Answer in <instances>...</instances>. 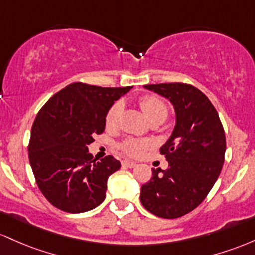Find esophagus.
<instances>
[{
    "label": "esophagus",
    "mask_w": 255,
    "mask_h": 255,
    "mask_svg": "<svg viewBox=\"0 0 255 255\" xmlns=\"http://www.w3.org/2000/svg\"><path fill=\"white\" fill-rule=\"evenodd\" d=\"M122 165L125 166V167L132 168V167H135L137 164H136V162H133V161H130V160H124V161L122 162Z\"/></svg>",
    "instance_id": "34e87169"
}]
</instances>
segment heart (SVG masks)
<instances>
[{"instance_id":"obj_1","label":"heart","mask_w":255,"mask_h":255,"mask_svg":"<svg viewBox=\"0 0 255 255\" xmlns=\"http://www.w3.org/2000/svg\"><path fill=\"white\" fill-rule=\"evenodd\" d=\"M139 105H141L143 112H144L147 118L150 122L154 120H164L168 116V107L166 102L161 97L155 95H144L139 99ZM120 112H122V104L120 102H114L111 106L110 110L106 113V127L114 128L118 123ZM151 147V142L148 139L142 138H128L124 142L120 143L119 148L125 155L128 156H139Z\"/></svg>"}]
</instances>
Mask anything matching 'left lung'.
I'll return each mask as SVG.
<instances>
[{
	"mask_svg": "<svg viewBox=\"0 0 255 255\" xmlns=\"http://www.w3.org/2000/svg\"><path fill=\"white\" fill-rule=\"evenodd\" d=\"M144 88L172 102L177 122L159 150L167 160V170H151L139 199L154 216L179 218L195 210L218 179L225 160V131L212 102L194 85L161 83Z\"/></svg>",
	"mask_w": 255,
	"mask_h": 255,
	"instance_id": "8db88e82",
	"label": "left lung"
}]
</instances>
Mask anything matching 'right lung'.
Listing matches in <instances>:
<instances>
[{"label": "right lung", "mask_w": 255, "mask_h": 255, "mask_svg": "<svg viewBox=\"0 0 255 255\" xmlns=\"http://www.w3.org/2000/svg\"><path fill=\"white\" fill-rule=\"evenodd\" d=\"M132 87L105 88L77 82L54 94L37 113L28 160L37 187L54 207L68 213L93 210L106 197L107 181L120 168L114 156L93 159L88 145L101 135L106 113Z\"/></svg>", "instance_id": "1"}]
</instances>
